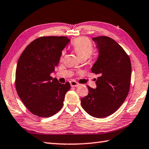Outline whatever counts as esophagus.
I'll list each match as a JSON object with an SVG mask.
<instances>
[{"mask_svg":"<svg viewBox=\"0 0 149 149\" xmlns=\"http://www.w3.org/2000/svg\"><path fill=\"white\" fill-rule=\"evenodd\" d=\"M70 84L71 87H78L80 86V84H78V82L75 81H70Z\"/></svg>","mask_w":149,"mask_h":149,"instance_id":"esophagus-1","label":"esophagus"}]
</instances>
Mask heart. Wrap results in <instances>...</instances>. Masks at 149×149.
<instances>
[{
    "label": "heart",
    "instance_id": "heart-1",
    "mask_svg": "<svg viewBox=\"0 0 149 149\" xmlns=\"http://www.w3.org/2000/svg\"><path fill=\"white\" fill-rule=\"evenodd\" d=\"M72 47L81 59H87L93 53V46L89 39L86 37H79L76 38L72 43ZM65 51L62 52V56L64 55Z\"/></svg>",
    "mask_w": 149,
    "mask_h": 149
}]
</instances>
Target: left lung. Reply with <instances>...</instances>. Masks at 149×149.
I'll return each instance as SVG.
<instances>
[{"instance_id":"1","label":"left lung","mask_w":149,"mask_h":149,"mask_svg":"<svg viewBox=\"0 0 149 149\" xmlns=\"http://www.w3.org/2000/svg\"><path fill=\"white\" fill-rule=\"evenodd\" d=\"M92 40L99 56L91 71L100 77L96 89L87 86L89 94L81 98V105L91 116L102 118L116 111L128 95L131 63L128 54L113 39L101 36Z\"/></svg>"}]
</instances>
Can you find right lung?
<instances>
[{
  "label": "right lung",
  "instance_id": "right-lung-1",
  "mask_svg": "<svg viewBox=\"0 0 149 149\" xmlns=\"http://www.w3.org/2000/svg\"><path fill=\"white\" fill-rule=\"evenodd\" d=\"M69 42L67 36H42L31 42L18 60L17 92L26 107L36 116L50 117L63 107L70 84H60L50 75Z\"/></svg>",
  "mask_w": 149,
  "mask_h": 149
}]
</instances>
